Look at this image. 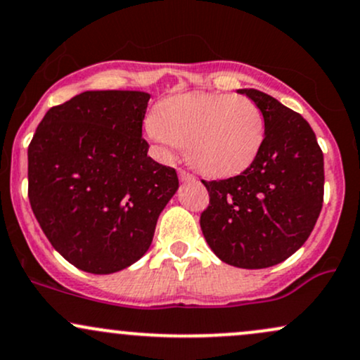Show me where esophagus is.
Instances as JSON below:
<instances>
[{"label": "esophagus", "mask_w": 360, "mask_h": 360, "mask_svg": "<svg viewBox=\"0 0 360 360\" xmlns=\"http://www.w3.org/2000/svg\"><path fill=\"white\" fill-rule=\"evenodd\" d=\"M179 179L181 181H194V176L189 174V172L184 171V169H179Z\"/></svg>", "instance_id": "1"}]
</instances>
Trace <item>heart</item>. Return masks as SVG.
<instances>
[{"label":"heart","mask_w":360,"mask_h":360,"mask_svg":"<svg viewBox=\"0 0 360 360\" xmlns=\"http://www.w3.org/2000/svg\"><path fill=\"white\" fill-rule=\"evenodd\" d=\"M148 131L162 146H186V159L201 174L230 177L259 155L266 122L243 94L194 93L159 103Z\"/></svg>","instance_id":"1"}]
</instances>
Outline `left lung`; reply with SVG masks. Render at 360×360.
Masks as SVG:
<instances>
[{"instance_id":"8db88e82","label":"left lung","mask_w":360,"mask_h":360,"mask_svg":"<svg viewBox=\"0 0 360 360\" xmlns=\"http://www.w3.org/2000/svg\"><path fill=\"white\" fill-rule=\"evenodd\" d=\"M259 106L266 137L238 176L203 181L210 193L200 225L218 259L242 269L286 260L307 242L323 205V152L296 111L257 89H238Z\"/></svg>"}]
</instances>
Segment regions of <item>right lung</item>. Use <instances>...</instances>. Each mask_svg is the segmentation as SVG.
I'll use <instances>...</instances> for the list:
<instances>
[{"label": "right lung", "instance_id": "obj_1", "mask_svg": "<svg viewBox=\"0 0 360 360\" xmlns=\"http://www.w3.org/2000/svg\"><path fill=\"white\" fill-rule=\"evenodd\" d=\"M150 94L84 91L45 113L28 146V200L52 247L77 269L118 272L142 257L179 188L147 155Z\"/></svg>", "mask_w": 360, "mask_h": 360}]
</instances>
